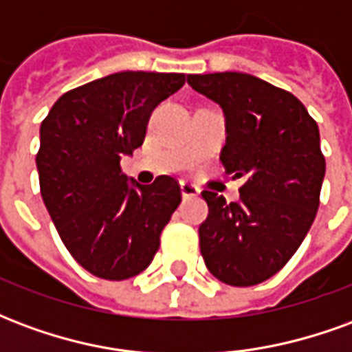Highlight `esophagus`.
Returning <instances> with one entry per match:
<instances>
[{
	"mask_svg": "<svg viewBox=\"0 0 352 352\" xmlns=\"http://www.w3.org/2000/svg\"><path fill=\"white\" fill-rule=\"evenodd\" d=\"M181 194H183L184 199L196 198V196H199V188L196 186V184L186 183V181H183V183H181Z\"/></svg>",
	"mask_w": 352,
	"mask_h": 352,
	"instance_id": "1",
	"label": "esophagus"
}]
</instances>
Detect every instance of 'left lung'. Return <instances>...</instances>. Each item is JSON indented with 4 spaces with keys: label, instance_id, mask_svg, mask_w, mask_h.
Instances as JSON below:
<instances>
[{
    "label": "left lung",
    "instance_id": "obj_1",
    "mask_svg": "<svg viewBox=\"0 0 352 352\" xmlns=\"http://www.w3.org/2000/svg\"><path fill=\"white\" fill-rule=\"evenodd\" d=\"M188 85L224 111L221 162L245 181L232 204L201 192L199 251L217 279L252 287L292 258L315 221L326 171L318 126L296 96L247 73L188 75Z\"/></svg>",
    "mask_w": 352,
    "mask_h": 352
}]
</instances>
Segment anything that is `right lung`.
Returning <instances> with one entry per match:
<instances>
[{"mask_svg": "<svg viewBox=\"0 0 352 352\" xmlns=\"http://www.w3.org/2000/svg\"><path fill=\"white\" fill-rule=\"evenodd\" d=\"M184 80V73H113L65 92L41 122L43 201L65 249L96 277L124 280L146 270L181 204L173 177L130 183L120 158L143 145L154 107Z\"/></svg>", "mask_w": 352, "mask_h": 352, "instance_id": "add662e5", "label": "right lung"}]
</instances>
